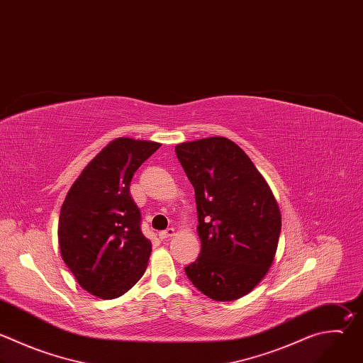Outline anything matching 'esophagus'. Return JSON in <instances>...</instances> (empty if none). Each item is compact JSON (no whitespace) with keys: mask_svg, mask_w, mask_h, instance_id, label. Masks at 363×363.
Wrapping results in <instances>:
<instances>
[{"mask_svg":"<svg viewBox=\"0 0 363 363\" xmlns=\"http://www.w3.org/2000/svg\"><path fill=\"white\" fill-rule=\"evenodd\" d=\"M174 233H175V229H174V228H168V229L160 232V238H161V239H167V238L174 236Z\"/></svg>","mask_w":363,"mask_h":363,"instance_id":"esophagus-1","label":"esophagus"}]
</instances>
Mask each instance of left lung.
Instances as JSON below:
<instances>
[{
  "label": "left lung",
  "mask_w": 363,
  "mask_h": 363,
  "mask_svg": "<svg viewBox=\"0 0 363 363\" xmlns=\"http://www.w3.org/2000/svg\"><path fill=\"white\" fill-rule=\"evenodd\" d=\"M195 189L201 254L186 277L213 301L250 294L269 271L281 212L264 177L235 143L212 137L175 148Z\"/></svg>",
  "instance_id": "left-lung-1"
}]
</instances>
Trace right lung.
<instances>
[{
    "instance_id": "obj_1",
    "label": "right lung",
    "mask_w": 363,
    "mask_h": 363,
    "mask_svg": "<svg viewBox=\"0 0 363 363\" xmlns=\"http://www.w3.org/2000/svg\"><path fill=\"white\" fill-rule=\"evenodd\" d=\"M161 145L118 138L81 172L58 222L61 257L78 284L102 299L128 292L144 275L151 242L130 194L135 171Z\"/></svg>"
}]
</instances>
